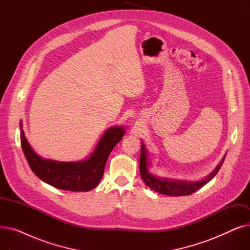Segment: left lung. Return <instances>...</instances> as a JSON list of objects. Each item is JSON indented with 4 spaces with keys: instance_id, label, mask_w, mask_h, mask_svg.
<instances>
[{
    "instance_id": "left-lung-1",
    "label": "left lung",
    "mask_w": 250,
    "mask_h": 250,
    "mask_svg": "<svg viewBox=\"0 0 250 250\" xmlns=\"http://www.w3.org/2000/svg\"><path fill=\"white\" fill-rule=\"evenodd\" d=\"M225 160V156L219 163V165L215 168L214 171L209 174L208 177L201 181H185V180H174V179H167L162 177L154 176L149 172V160L147 150L144 143L141 146V156H140V173L144 182L153 190L171 196H181V195H188L196 190L202 188L207 183L212 180L215 175L218 173L223 162Z\"/></svg>"
}]
</instances>
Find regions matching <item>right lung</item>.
<instances>
[{"label": "right lung", "instance_id": "add662e5", "mask_svg": "<svg viewBox=\"0 0 250 250\" xmlns=\"http://www.w3.org/2000/svg\"><path fill=\"white\" fill-rule=\"evenodd\" d=\"M20 129L21 147L34 174L54 188L69 191H89L98 186L110 152L125 135L124 127H110L104 133L88 159L77 162H59L38 156L25 138L22 122Z\"/></svg>", "mask_w": 250, "mask_h": 250}]
</instances>
